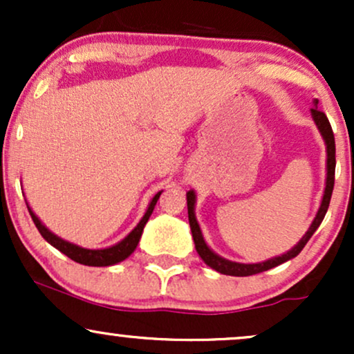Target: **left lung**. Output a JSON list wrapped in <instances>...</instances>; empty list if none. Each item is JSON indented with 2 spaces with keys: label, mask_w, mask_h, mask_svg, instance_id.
Here are the masks:
<instances>
[{
  "label": "left lung",
  "mask_w": 354,
  "mask_h": 354,
  "mask_svg": "<svg viewBox=\"0 0 354 354\" xmlns=\"http://www.w3.org/2000/svg\"><path fill=\"white\" fill-rule=\"evenodd\" d=\"M313 106L311 108V116L313 121H315L316 128H318L321 138H323L324 146H326V183H324V193L323 198H321V205L318 208V213H316L315 219L308 228L306 233L303 234V238L299 239L296 245L291 248L290 251L283 253L281 256H274V258L266 259V261L261 263H236V261H230V259L223 258L218 253H214L211 248L206 245L205 238H203L201 228H200V223H198L196 214H194V205H196V193L194 189H189L186 193V201H188V219H189V226H191V234H193L194 239V248H196L198 254L201 256L203 261L206 263L209 268H213L214 271L221 274H230V276H251V274H258L263 273V271L271 270V268L281 265V263L290 261L293 259L295 256H298L301 253V250L310 241V238L313 236L318 226L323 221L324 214H326L328 206H330V200H331V194H333V186H335V168H336V148H335V135H333V129L330 121L324 113H321L318 109V100L313 101Z\"/></svg>",
  "instance_id": "obj_1"
}]
</instances>
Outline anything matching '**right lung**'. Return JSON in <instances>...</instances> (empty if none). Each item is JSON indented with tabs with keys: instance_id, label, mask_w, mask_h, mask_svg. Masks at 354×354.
Listing matches in <instances>:
<instances>
[{
	"instance_id": "1",
	"label": "right lung",
	"mask_w": 354,
	"mask_h": 354,
	"mask_svg": "<svg viewBox=\"0 0 354 354\" xmlns=\"http://www.w3.org/2000/svg\"><path fill=\"white\" fill-rule=\"evenodd\" d=\"M161 193H163V191H160V193L154 194L153 200L149 201L148 209H146V213L143 214V218L140 219V223L135 226V230L129 231L128 236H124L120 243H116V245L108 246V248H101V250H88V248L78 246V245H75V243H70V241H66V239L59 238L58 234H55L53 231H50L46 226L43 225L41 219L36 216L28 203H26V206H28V211H30L31 218H33L36 228H38L39 233H41V236L46 239L51 246H55L56 250H59L61 253L66 254L68 258H71L73 261L80 263V265L111 266V265H118V263L124 261V259L136 250L141 234H143L145 225L148 223L149 216H151L154 206H156V201L160 200Z\"/></svg>"
}]
</instances>
